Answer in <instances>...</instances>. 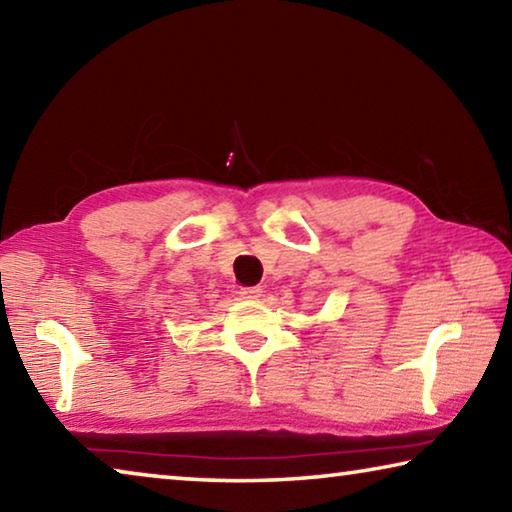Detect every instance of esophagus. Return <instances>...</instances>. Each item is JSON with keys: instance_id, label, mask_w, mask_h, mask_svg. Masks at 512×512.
I'll return each instance as SVG.
<instances>
[{"instance_id": "1", "label": "esophagus", "mask_w": 512, "mask_h": 512, "mask_svg": "<svg viewBox=\"0 0 512 512\" xmlns=\"http://www.w3.org/2000/svg\"><path fill=\"white\" fill-rule=\"evenodd\" d=\"M262 293H264L262 287H244L239 291V296L244 300H257V298H262Z\"/></svg>"}]
</instances>
